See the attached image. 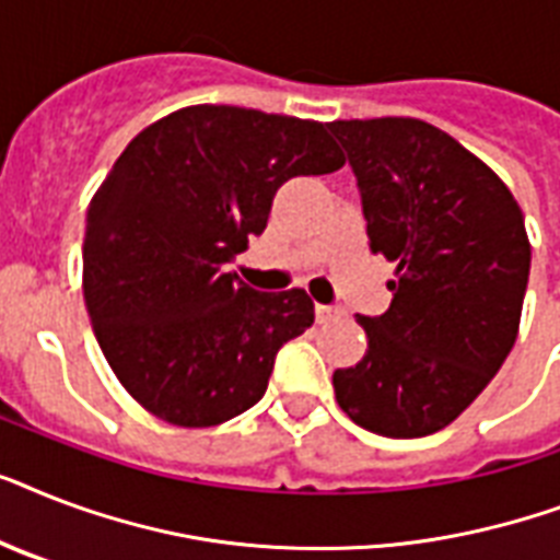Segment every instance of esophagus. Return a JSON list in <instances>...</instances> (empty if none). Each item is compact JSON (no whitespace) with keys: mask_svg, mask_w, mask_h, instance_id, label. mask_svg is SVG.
I'll return each instance as SVG.
<instances>
[{"mask_svg":"<svg viewBox=\"0 0 560 560\" xmlns=\"http://www.w3.org/2000/svg\"><path fill=\"white\" fill-rule=\"evenodd\" d=\"M346 311H342L340 305H316V319L319 323H331V319H337V316H342Z\"/></svg>","mask_w":560,"mask_h":560,"instance_id":"34e87169","label":"esophagus"}]
</instances>
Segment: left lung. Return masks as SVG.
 <instances>
[{
    "instance_id": "left-lung-1",
    "label": "left lung",
    "mask_w": 560,
    "mask_h": 560,
    "mask_svg": "<svg viewBox=\"0 0 560 560\" xmlns=\"http://www.w3.org/2000/svg\"><path fill=\"white\" fill-rule=\"evenodd\" d=\"M358 177L369 246L395 261L392 305L358 316L369 349L334 372L354 424L389 439L442 430L509 358L532 246L505 183L418 118L328 125Z\"/></svg>"
}]
</instances>
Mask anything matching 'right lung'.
Returning <instances> with one entry per match:
<instances>
[{
    "label": "right lung",
    "mask_w": 560,
    "mask_h": 560,
    "mask_svg": "<svg viewBox=\"0 0 560 560\" xmlns=\"http://www.w3.org/2000/svg\"><path fill=\"white\" fill-rule=\"evenodd\" d=\"M346 156L319 121L197 104L127 144L86 211L83 299L130 395L162 421L214 427L261 400L276 354L314 325L305 290L226 272L290 177Z\"/></svg>",
    "instance_id": "1"
}]
</instances>
